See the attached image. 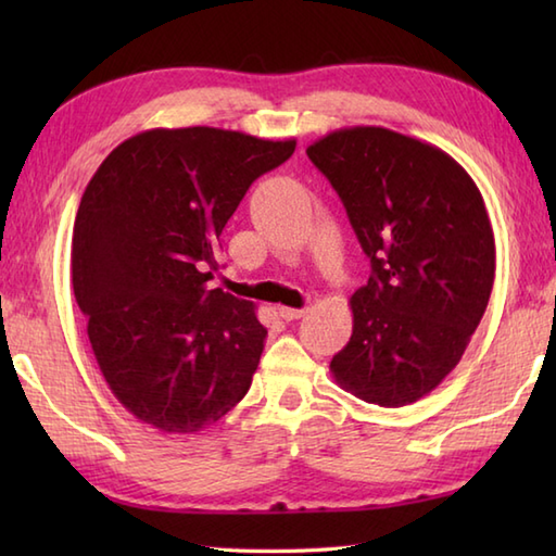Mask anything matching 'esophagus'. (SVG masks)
<instances>
[{
    "label": "esophagus",
    "mask_w": 556,
    "mask_h": 556,
    "mask_svg": "<svg viewBox=\"0 0 556 556\" xmlns=\"http://www.w3.org/2000/svg\"><path fill=\"white\" fill-rule=\"evenodd\" d=\"M277 313H279L281 320L291 323V320H299V317H303L305 308H287V305H281V308H277Z\"/></svg>",
    "instance_id": "34e87169"
}]
</instances>
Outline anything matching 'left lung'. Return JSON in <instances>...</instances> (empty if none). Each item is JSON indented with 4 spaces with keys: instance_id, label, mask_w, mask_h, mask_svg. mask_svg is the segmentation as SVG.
Returning <instances> with one entry per match:
<instances>
[{
    "instance_id": "8db88e82",
    "label": "left lung",
    "mask_w": 556,
    "mask_h": 556,
    "mask_svg": "<svg viewBox=\"0 0 556 556\" xmlns=\"http://www.w3.org/2000/svg\"><path fill=\"white\" fill-rule=\"evenodd\" d=\"M363 253L353 334L329 363L341 389L396 408L456 368L485 315L494 233L476 181L444 150L382 126H351L308 146Z\"/></svg>"
}]
</instances>
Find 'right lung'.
<instances>
[{"label":"right lung","mask_w":556,"mask_h":556,"mask_svg":"<svg viewBox=\"0 0 556 556\" xmlns=\"http://www.w3.org/2000/svg\"><path fill=\"white\" fill-rule=\"evenodd\" d=\"M296 140L191 126L116 146L86 186L71 285L119 404L167 434H195L251 389L267 329L207 281L224 224Z\"/></svg>","instance_id":"1"}]
</instances>
